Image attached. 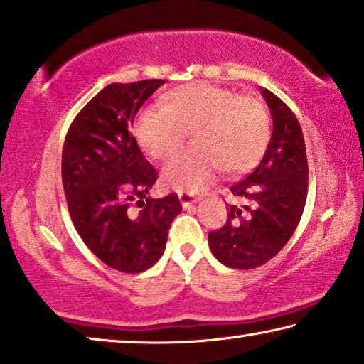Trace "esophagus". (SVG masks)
<instances>
[{"instance_id":"34e87169","label":"esophagus","mask_w":364,"mask_h":364,"mask_svg":"<svg viewBox=\"0 0 364 364\" xmlns=\"http://www.w3.org/2000/svg\"><path fill=\"white\" fill-rule=\"evenodd\" d=\"M178 198H180L183 208H191L194 203L199 201V198L196 196V194H194V193H188V191L178 193Z\"/></svg>"}]
</instances>
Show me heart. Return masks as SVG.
Listing matches in <instances>:
<instances>
[{
  "instance_id": "b5f03b06",
  "label": "heart",
  "mask_w": 364,
  "mask_h": 364,
  "mask_svg": "<svg viewBox=\"0 0 364 364\" xmlns=\"http://www.w3.org/2000/svg\"><path fill=\"white\" fill-rule=\"evenodd\" d=\"M135 138L148 156L166 161L194 133L191 151L163 168L165 186L178 191H203L223 168L245 173L257 165L270 140V119L255 97L228 87L186 84L165 97V105H150L136 117Z\"/></svg>"
}]
</instances>
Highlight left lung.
Returning a JSON list of instances; mask_svg holds the SVG:
<instances>
[{
  "label": "left lung",
  "instance_id": "obj_1",
  "mask_svg": "<svg viewBox=\"0 0 364 364\" xmlns=\"http://www.w3.org/2000/svg\"><path fill=\"white\" fill-rule=\"evenodd\" d=\"M274 119L269 146L259 166L231 186L240 204H228V221L208 234L219 262L255 269L280 252L299 226L309 189V163L300 124L289 105L260 89Z\"/></svg>",
  "mask_w": 364,
  "mask_h": 364
}]
</instances>
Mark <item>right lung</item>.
Masks as SVG:
<instances>
[{"mask_svg": "<svg viewBox=\"0 0 364 364\" xmlns=\"http://www.w3.org/2000/svg\"><path fill=\"white\" fill-rule=\"evenodd\" d=\"M163 84L107 85L75 115L63 148V184L75 231L102 262L127 274L158 262L181 213L176 193L146 196L158 173L130 133L136 112Z\"/></svg>", "mask_w": 364, "mask_h": 364, "instance_id": "add662e5", "label": "right lung"}]
</instances>
